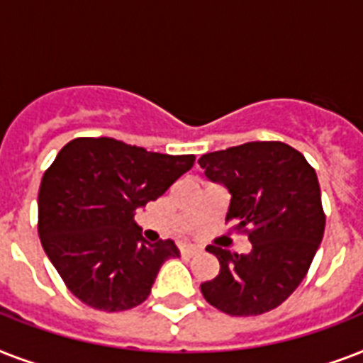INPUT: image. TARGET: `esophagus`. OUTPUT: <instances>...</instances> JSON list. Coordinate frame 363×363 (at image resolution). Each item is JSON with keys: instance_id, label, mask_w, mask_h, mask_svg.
<instances>
[{"instance_id": "34e87169", "label": "esophagus", "mask_w": 363, "mask_h": 363, "mask_svg": "<svg viewBox=\"0 0 363 363\" xmlns=\"http://www.w3.org/2000/svg\"><path fill=\"white\" fill-rule=\"evenodd\" d=\"M199 252H201V248L194 247V245H184V247H181L182 256H196Z\"/></svg>"}]
</instances>
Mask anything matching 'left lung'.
Masks as SVG:
<instances>
[{
  "instance_id": "left-lung-1",
  "label": "left lung",
  "mask_w": 363,
  "mask_h": 363,
  "mask_svg": "<svg viewBox=\"0 0 363 363\" xmlns=\"http://www.w3.org/2000/svg\"><path fill=\"white\" fill-rule=\"evenodd\" d=\"M198 164L230 192L226 220L248 230L252 242L247 254L209 245L220 271L201 284V294L226 315H264L299 286L324 235L315 169L281 141L245 143L203 154Z\"/></svg>"
}]
</instances>
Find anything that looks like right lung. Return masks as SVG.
I'll return each mask as SVG.
<instances>
[{
  "label": "right lung",
  "mask_w": 363,
  "mask_h": 363,
  "mask_svg": "<svg viewBox=\"0 0 363 363\" xmlns=\"http://www.w3.org/2000/svg\"><path fill=\"white\" fill-rule=\"evenodd\" d=\"M194 165L192 154L148 152L111 137H79L43 175L39 239L73 296L94 309L143 303L160 267L181 256L171 239L148 242L133 220Z\"/></svg>",
  "instance_id": "obj_1"
}]
</instances>
